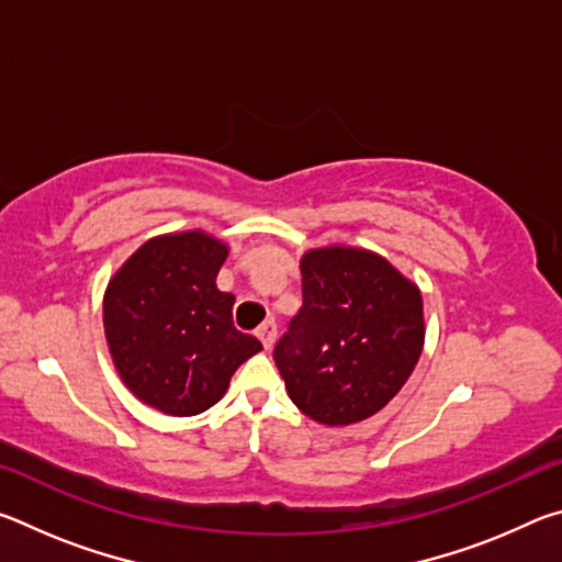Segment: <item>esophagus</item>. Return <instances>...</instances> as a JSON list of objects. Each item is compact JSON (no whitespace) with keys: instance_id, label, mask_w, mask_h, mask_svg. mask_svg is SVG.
Returning <instances> with one entry per match:
<instances>
[{"instance_id":"esophagus-1","label":"esophagus","mask_w":562,"mask_h":562,"mask_svg":"<svg viewBox=\"0 0 562 562\" xmlns=\"http://www.w3.org/2000/svg\"><path fill=\"white\" fill-rule=\"evenodd\" d=\"M274 337H278V327H274V322H265V325L258 329V339L262 341V347L270 349L274 345Z\"/></svg>"}]
</instances>
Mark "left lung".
<instances>
[{"instance_id": "left-lung-1", "label": "left lung", "mask_w": 562, "mask_h": 562, "mask_svg": "<svg viewBox=\"0 0 562 562\" xmlns=\"http://www.w3.org/2000/svg\"><path fill=\"white\" fill-rule=\"evenodd\" d=\"M300 270L302 310L274 347V364L312 422H364L402 392L422 357V292L364 247H315Z\"/></svg>"}]
</instances>
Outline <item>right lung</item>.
I'll return each mask as SVG.
<instances>
[{
    "label": "right lung",
    "instance_id": "add662e5",
    "mask_svg": "<svg viewBox=\"0 0 562 562\" xmlns=\"http://www.w3.org/2000/svg\"><path fill=\"white\" fill-rule=\"evenodd\" d=\"M227 245L203 231L150 237L109 280L103 331L128 392L168 416H195L223 398L262 345L233 325L235 294L217 272Z\"/></svg>",
    "mask_w": 562,
    "mask_h": 562
}]
</instances>
